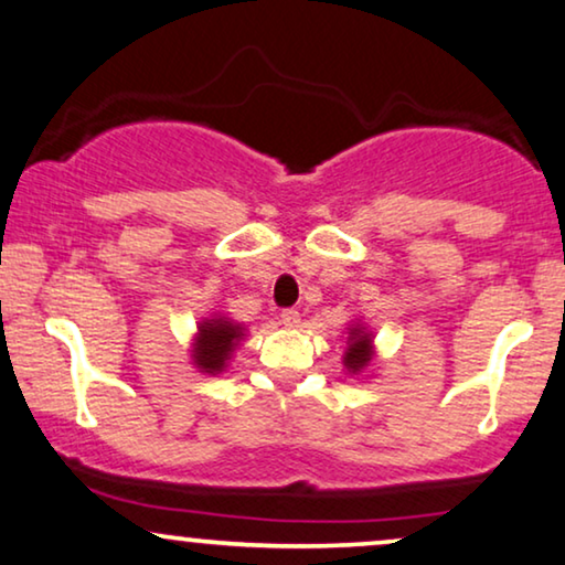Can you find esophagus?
<instances>
[{
	"label": "esophagus",
	"instance_id": "1",
	"mask_svg": "<svg viewBox=\"0 0 565 565\" xmlns=\"http://www.w3.org/2000/svg\"><path fill=\"white\" fill-rule=\"evenodd\" d=\"M281 322H284V328L297 330L299 322H301V317H299L297 309H284V312H281Z\"/></svg>",
	"mask_w": 565,
	"mask_h": 565
}]
</instances>
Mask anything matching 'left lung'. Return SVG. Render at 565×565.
<instances>
[{"label": "left lung", "instance_id": "obj_1", "mask_svg": "<svg viewBox=\"0 0 565 565\" xmlns=\"http://www.w3.org/2000/svg\"><path fill=\"white\" fill-rule=\"evenodd\" d=\"M376 359V345H373V332L365 324L351 322L348 324V348L343 355V365L351 376H363L369 365Z\"/></svg>", "mask_w": 565, "mask_h": 565}]
</instances>
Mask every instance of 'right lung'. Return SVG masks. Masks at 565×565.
I'll return each instance as SVG.
<instances>
[{
    "instance_id": "obj_1",
    "label": "right lung",
    "mask_w": 565,
    "mask_h": 565,
    "mask_svg": "<svg viewBox=\"0 0 565 565\" xmlns=\"http://www.w3.org/2000/svg\"><path fill=\"white\" fill-rule=\"evenodd\" d=\"M241 340H245V324L230 320L227 315L214 312L196 324L192 340V363L200 373L217 376L227 369Z\"/></svg>"
}]
</instances>
